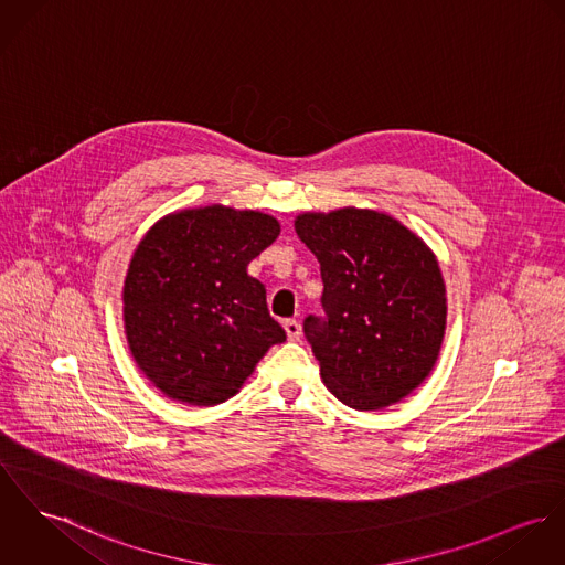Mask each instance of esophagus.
I'll return each mask as SVG.
<instances>
[{"label": "esophagus", "instance_id": "esophagus-1", "mask_svg": "<svg viewBox=\"0 0 565 565\" xmlns=\"http://www.w3.org/2000/svg\"><path fill=\"white\" fill-rule=\"evenodd\" d=\"M282 328H285L289 341H298L300 334H302V326H300V321H296V319H287V321L282 323Z\"/></svg>", "mask_w": 565, "mask_h": 565}]
</instances>
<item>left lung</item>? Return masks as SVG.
<instances>
[{
  "instance_id": "8db88e82",
  "label": "left lung",
  "mask_w": 565,
  "mask_h": 565,
  "mask_svg": "<svg viewBox=\"0 0 565 565\" xmlns=\"http://www.w3.org/2000/svg\"><path fill=\"white\" fill-rule=\"evenodd\" d=\"M294 224L321 267L326 317L308 315L305 334L326 388L354 411L402 402L443 348L447 287L438 258L375 209L305 211Z\"/></svg>"
}]
</instances>
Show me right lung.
<instances>
[{
	"mask_svg": "<svg viewBox=\"0 0 565 565\" xmlns=\"http://www.w3.org/2000/svg\"><path fill=\"white\" fill-rule=\"evenodd\" d=\"M278 235L274 215L209 205L168 213L140 239L122 285L125 337L166 397L217 406L287 339L248 274Z\"/></svg>",
	"mask_w": 565,
	"mask_h": 565,
	"instance_id": "1",
	"label": "right lung"
}]
</instances>
